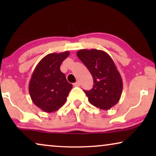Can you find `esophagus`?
I'll list each match as a JSON object with an SVG mask.
<instances>
[{
  "label": "esophagus",
  "mask_w": 156,
  "mask_h": 156,
  "mask_svg": "<svg viewBox=\"0 0 156 156\" xmlns=\"http://www.w3.org/2000/svg\"><path fill=\"white\" fill-rule=\"evenodd\" d=\"M74 87H80V82H79V81H77V82L74 83Z\"/></svg>",
  "instance_id": "esophagus-1"
}]
</instances>
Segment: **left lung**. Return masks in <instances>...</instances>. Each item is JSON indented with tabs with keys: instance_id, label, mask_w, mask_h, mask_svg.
Returning a JSON list of instances; mask_svg holds the SVG:
<instances>
[{
	"instance_id": "left-lung-1",
	"label": "left lung",
	"mask_w": 156,
	"mask_h": 156,
	"mask_svg": "<svg viewBox=\"0 0 156 156\" xmlns=\"http://www.w3.org/2000/svg\"><path fill=\"white\" fill-rule=\"evenodd\" d=\"M92 75L93 88L84 91L92 105L104 110L118 103L123 89L121 76L109 55L103 50H80L76 52Z\"/></svg>"
}]
</instances>
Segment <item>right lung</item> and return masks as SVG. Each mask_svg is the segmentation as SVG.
<instances>
[{"label": "right lung", "mask_w": 156, "mask_h": 156, "mask_svg": "<svg viewBox=\"0 0 156 156\" xmlns=\"http://www.w3.org/2000/svg\"><path fill=\"white\" fill-rule=\"evenodd\" d=\"M69 52L50 53L37 64L29 83L32 101L43 112H56L65 103L72 84L67 82L60 65Z\"/></svg>", "instance_id": "obj_1"}]
</instances>
